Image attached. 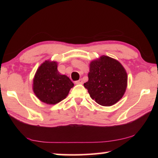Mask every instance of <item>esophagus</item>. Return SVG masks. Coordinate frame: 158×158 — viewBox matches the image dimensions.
Wrapping results in <instances>:
<instances>
[{"label": "esophagus", "instance_id": "obj_1", "mask_svg": "<svg viewBox=\"0 0 158 158\" xmlns=\"http://www.w3.org/2000/svg\"><path fill=\"white\" fill-rule=\"evenodd\" d=\"M75 84H83V80L81 79H80L78 80V81H75Z\"/></svg>", "mask_w": 158, "mask_h": 158}]
</instances>
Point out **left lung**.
I'll list each match as a JSON object with an SVG mask.
<instances>
[{
    "mask_svg": "<svg viewBox=\"0 0 158 158\" xmlns=\"http://www.w3.org/2000/svg\"><path fill=\"white\" fill-rule=\"evenodd\" d=\"M89 81L84 87L99 105L110 106L124 95L127 85L126 70L118 60L102 56L90 63Z\"/></svg>",
    "mask_w": 158,
    "mask_h": 158,
    "instance_id": "obj_1",
    "label": "left lung"
}]
</instances>
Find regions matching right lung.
<instances>
[{
  "label": "right lung",
  "mask_w": 158,
  "mask_h": 158,
  "mask_svg": "<svg viewBox=\"0 0 158 158\" xmlns=\"http://www.w3.org/2000/svg\"><path fill=\"white\" fill-rule=\"evenodd\" d=\"M56 61L45 60L37 68L33 80L36 97L47 105H56L68 96L74 84L58 71Z\"/></svg>",
  "instance_id": "obj_1"
}]
</instances>
